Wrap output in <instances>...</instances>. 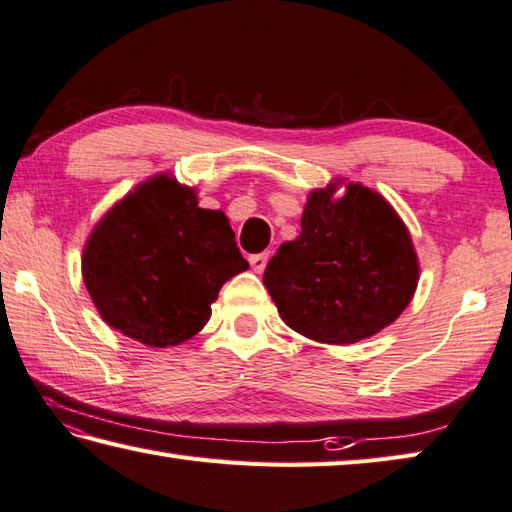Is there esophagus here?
<instances>
[{"label":"esophagus","instance_id":"1","mask_svg":"<svg viewBox=\"0 0 512 512\" xmlns=\"http://www.w3.org/2000/svg\"><path fill=\"white\" fill-rule=\"evenodd\" d=\"M250 266H253L255 273H262L266 268V262H268V253H259V255H250L248 257Z\"/></svg>","mask_w":512,"mask_h":512}]
</instances>
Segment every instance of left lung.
<instances>
[{
    "mask_svg": "<svg viewBox=\"0 0 512 512\" xmlns=\"http://www.w3.org/2000/svg\"><path fill=\"white\" fill-rule=\"evenodd\" d=\"M315 190L302 232L284 241L264 271L282 320L302 336L351 345L392 324L410 304L418 262L392 206L362 185L333 201Z\"/></svg>",
    "mask_w": 512,
    "mask_h": 512,
    "instance_id": "obj_1",
    "label": "left lung"
}]
</instances>
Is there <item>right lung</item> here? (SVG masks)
Returning a JSON list of instances; mask_svg holds the SVG:
<instances>
[{"instance_id":"1","label":"right lung","mask_w":512,"mask_h":512,"mask_svg":"<svg viewBox=\"0 0 512 512\" xmlns=\"http://www.w3.org/2000/svg\"><path fill=\"white\" fill-rule=\"evenodd\" d=\"M246 268L224 212L199 208L194 190L167 174L111 208L82 255L102 320L147 347L190 340L219 288Z\"/></svg>"}]
</instances>
